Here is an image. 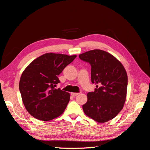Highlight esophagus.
I'll list each match as a JSON object with an SVG mask.
<instances>
[{
    "label": "esophagus",
    "mask_w": 150,
    "mask_h": 150,
    "mask_svg": "<svg viewBox=\"0 0 150 150\" xmlns=\"http://www.w3.org/2000/svg\"><path fill=\"white\" fill-rule=\"evenodd\" d=\"M71 94L72 96L75 97V96H78V95L79 94V93H71Z\"/></svg>",
    "instance_id": "obj_1"
}]
</instances>
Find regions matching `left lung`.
<instances>
[{"label":"left lung","mask_w":150,"mask_h":150,"mask_svg":"<svg viewBox=\"0 0 150 150\" xmlns=\"http://www.w3.org/2000/svg\"><path fill=\"white\" fill-rule=\"evenodd\" d=\"M79 58L91 66V82L96 85L87 94L83 106L85 114L98 122H107L117 116L126 101L128 76L117 59L100 49L79 54Z\"/></svg>","instance_id":"1"}]
</instances>
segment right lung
I'll use <instances>...</instances> for the list:
<instances>
[{
  "mask_svg": "<svg viewBox=\"0 0 150 150\" xmlns=\"http://www.w3.org/2000/svg\"><path fill=\"white\" fill-rule=\"evenodd\" d=\"M76 55L46 53L36 58L22 72L19 90L25 109L35 118L49 121L64 111L70 99L69 93L56 89L58 78Z\"/></svg>",
  "mask_w": 150,
  "mask_h": 150,
  "instance_id": "right-lung-1",
  "label": "right lung"
}]
</instances>
